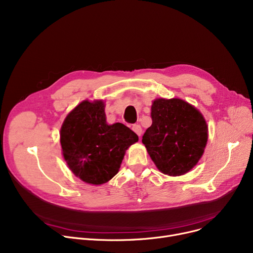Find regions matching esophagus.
<instances>
[{
    "instance_id": "1",
    "label": "esophagus",
    "mask_w": 253,
    "mask_h": 253,
    "mask_svg": "<svg viewBox=\"0 0 253 253\" xmlns=\"http://www.w3.org/2000/svg\"><path fill=\"white\" fill-rule=\"evenodd\" d=\"M131 129H132L133 131H135L139 137L142 135V127H141V126H139V125H133V126H131Z\"/></svg>"
}]
</instances>
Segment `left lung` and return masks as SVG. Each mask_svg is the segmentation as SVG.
Wrapping results in <instances>:
<instances>
[{"label":"left lung","mask_w":253,"mask_h":253,"mask_svg":"<svg viewBox=\"0 0 253 253\" xmlns=\"http://www.w3.org/2000/svg\"><path fill=\"white\" fill-rule=\"evenodd\" d=\"M151 117L142 143L156 168L172 176L190 171L203 155L209 138L203 115L184 100L159 98L153 101Z\"/></svg>","instance_id":"1"}]
</instances>
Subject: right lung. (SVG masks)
<instances>
[{
	"label": "right lung",
	"mask_w": 253,
	"mask_h": 253,
	"mask_svg": "<svg viewBox=\"0 0 253 253\" xmlns=\"http://www.w3.org/2000/svg\"><path fill=\"white\" fill-rule=\"evenodd\" d=\"M104 109L102 100H84L66 116L60 129L62 154L69 169L92 185L110 181L127 148L139 141L125 125H107Z\"/></svg>",
	"instance_id": "right-lung-1"
}]
</instances>
